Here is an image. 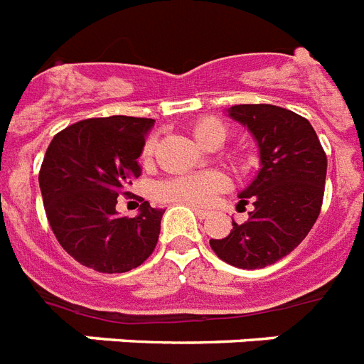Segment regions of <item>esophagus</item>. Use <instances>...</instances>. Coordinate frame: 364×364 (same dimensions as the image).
<instances>
[{
  "mask_svg": "<svg viewBox=\"0 0 364 364\" xmlns=\"http://www.w3.org/2000/svg\"><path fill=\"white\" fill-rule=\"evenodd\" d=\"M193 212H196L199 220H205L208 216V210H200V208H196V206H193Z\"/></svg>",
  "mask_w": 364,
  "mask_h": 364,
  "instance_id": "1",
  "label": "esophagus"
}]
</instances>
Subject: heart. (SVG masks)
I'll list each match as a JSON object with an SVG mask.
<instances>
[{"instance_id":"obj_1","label":"heart","mask_w":364,"mask_h":364,"mask_svg":"<svg viewBox=\"0 0 364 364\" xmlns=\"http://www.w3.org/2000/svg\"><path fill=\"white\" fill-rule=\"evenodd\" d=\"M191 135L205 148H220L228 141L229 127L220 118L208 116L191 124ZM158 139L150 135L142 144L141 158L144 164H150L156 152ZM228 180L225 176L214 171L197 174H180L173 178L161 180L154 188V197L161 203H182L190 206H206L214 199L218 191L225 190Z\"/></svg>"}]
</instances>
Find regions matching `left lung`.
<instances>
[{
	"label": "left lung",
	"mask_w": 364,
	"mask_h": 364,
	"mask_svg": "<svg viewBox=\"0 0 364 364\" xmlns=\"http://www.w3.org/2000/svg\"><path fill=\"white\" fill-rule=\"evenodd\" d=\"M240 122L259 146L261 168L238 193L237 210L252 203L244 223L232 222L225 238L210 248L238 269H263L291 254L304 240L321 210L327 176L325 156L310 122L276 105H235Z\"/></svg>",
	"instance_id": "1"
}]
</instances>
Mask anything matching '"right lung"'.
Listing matches in <instances>:
<instances>
[{"label": "right lung", "mask_w": 364, "mask_h": 364, "mask_svg": "<svg viewBox=\"0 0 364 364\" xmlns=\"http://www.w3.org/2000/svg\"><path fill=\"white\" fill-rule=\"evenodd\" d=\"M152 118L109 116L80 120L54 135L39 171L45 212L58 242L97 272L136 269L152 255L161 208L144 200L139 216L116 212L118 196L141 176L144 136Z\"/></svg>", "instance_id": "obj_1"}]
</instances>
